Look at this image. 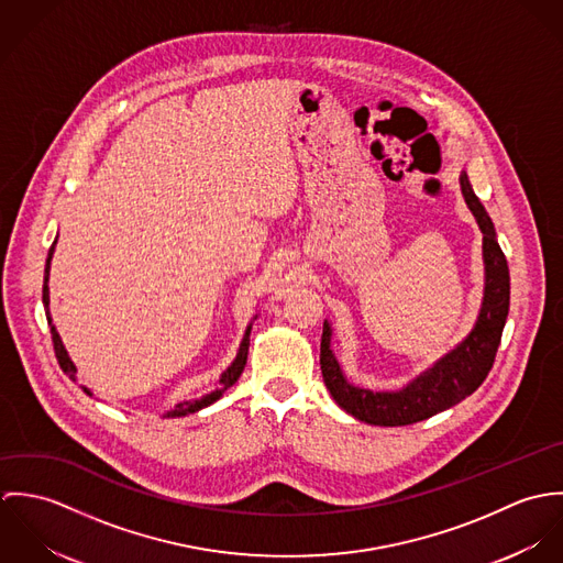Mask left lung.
<instances>
[{"label": "left lung", "instance_id": "8db88e82", "mask_svg": "<svg viewBox=\"0 0 563 563\" xmlns=\"http://www.w3.org/2000/svg\"><path fill=\"white\" fill-rule=\"evenodd\" d=\"M462 195L475 214L483 234V264H485V288H483L482 312L473 331L431 368L420 373L413 382L397 393H375L353 386L333 351H331V324L324 321L321 338V371L324 386L333 401L353 418L379 424L402 427L427 420L460 401L471 397L489 373L503 327L509 312V268L505 253L500 251L494 223L475 195L466 170L460 177Z\"/></svg>", "mask_w": 563, "mask_h": 563}]
</instances>
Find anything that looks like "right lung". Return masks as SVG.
Masks as SVG:
<instances>
[{"label":"right lung","mask_w":563,"mask_h":563,"mask_svg":"<svg viewBox=\"0 0 563 563\" xmlns=\"http://www.w3.org/2000/svg\"><path fill=\"white\" fill-rule=\"evenodd\" d=\"M54 246H56V241H54V244L49 246L47 262H45V282H43V303H45V308H49V286H47V282H49V264H52ZM47 321L52 324L49 310H47ZM249 333H251V324L246 327V331H244V335H242L241 349H239L236 360H234V362H232V366H228V371L221 375L217 390H214V393H210V395H206V397H201V399H197V401L177 402L170 411H166V413H164V418H179V416H188V413H195V411H199V409H203V407H208V405L219 401V399L223 397V393H225L228 388H232V386L239 382V377H241V373L244 371L246 353H249ZM52 340H54V351H56V357H58L60 368H63L71 379H76L78 368L74 366V362H71V357H69V353H67V349H65V344H63V340H60V335H58V331H56V327H54V324H52ZM81 388H84V386H81ZM84 393H86V395H90V390H88V388H84Z\"/></svg>","instance_id":"add662e5"}]
</instances>
